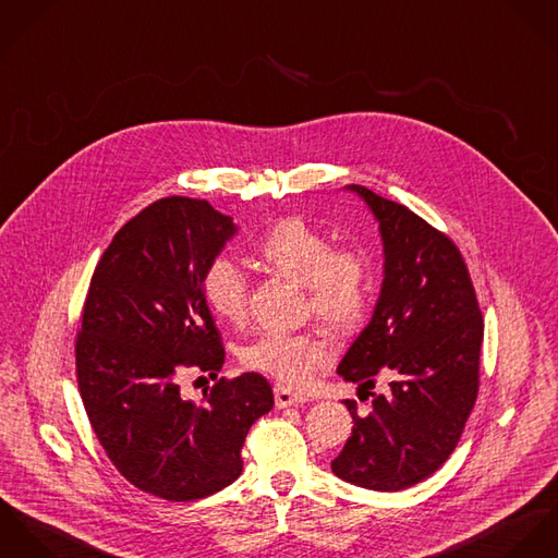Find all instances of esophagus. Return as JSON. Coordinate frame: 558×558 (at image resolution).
Listing matches in <instances>:
<instances>
[{
	"label": "esophagus",
	"mask_w": 558,
	"mask_h": 558,
	"mask_svg": "<svg viewBox=\"0 0 558 558\" xmlns=\"http://www.w3.org/2000/svg\"><path fill=\"white\" fill-rule=\"evenodd\" d=\"M274 396H276V407L278 409H287V407H293V404H304L308 402V396L306 393H300V391H291L282 385H278L274 389Z\"/></svg>",
	"instance_id": "1"
}]
</instances>
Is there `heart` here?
Returning a JSON list of instances; mask_svg holds the SVG:
<instances>
[{
	"label": "heart",
	"mask_w": 558,
	"mask_h": 558,
	"mask_svg": "<svg viewBox=\"0 0 558 558\" xmlns=\"http://www.w3.org/2000/svg\"><path fill=\"white\" fill-rule=\"evenodd\" d=\"M254 256L267 269L302 284L308 310L333 331L355 329L371 304L372 267L357 246L331 248V240L306 222L289 216L274 222L254 244ZM203 298L214 316L240 327L248 316V280L229 258H214L203 274ZM333 357L329 340L316 331L260 333L242 351V364L265 372L282 385L302 387Z\"/></svg>",
	"instance_id": "obj_1"
}]
</instances>
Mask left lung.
<instances>
[{
	"label": "left lung",
	"mask_w": 558,
	"mask_h": 558,
	"mask_svg": "<svg viewBox=\"0 0 558 558\" xmlns=\"http://www.w3.org/2000/svg\"><path fill=\"white\" fill-rule=\"evenodd\" d=\"M344 190L378 225L383 282L371 323L338 374L368 389L378 374L393 380L387 393H371L366 417L344 400L353 434L331 471L366 490L398 493L430 477L456 449L477 398L484 320L449 238L368 187Z\"/></svg>",
	"instance_id": "obj_1"
}]
</instances>
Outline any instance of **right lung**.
I'll use <instances>...</instances> for the list:
<instances>
[{
  "mask_svg": "<svg viewBox=\"0 0 558 558\" xmlns=\"http://www.w3.org/2000/svg\"><path fill=\"white\" fill-rule=\"evenodd\" d=\"M238 233L207 201H156L118 231L85 300L76 378L89 424L132 486L167 500L233 484L250 426L274 407L256 372L220 378L201 404L180 391L187 368L222 371L203 274Z\"/></svg>",
  "mask_w": 558,
  "mask_h": 558,
  "instance_id": "add662e5",
  "label": "right lung"
}]
</instances>
